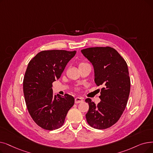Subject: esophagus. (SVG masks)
Returning <instances> with one entry per match:
<instances>
[{"mask_svg":"<svg viewBox=\"0 0 153 153\" xmlns=\"http://www.w3.org/2000/svg\"><path fill=\"white\" fill-rule=\"evenodd\" d=\"M83 101V99L82 97H77L75 98V103L76 104H79V103H81Z\"/></svg>","mask_w":153,"mask_h":153,"instance_id":"esophagus-1","label":"esophagus"}]
</instances>
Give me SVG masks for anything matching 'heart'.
<instances>
[{"mask_svg": "<svg viewBox=\"0 0 153 153\" xmlns=\"http://www.w3.org/2000/svg\"><path fill=\"white\" fill-rule=\"evenodd\" d=\"M87 64V63H85V62H81L79 63V66H81V65H84V64Z\"/></svg>", "mask_w": 153, "mask_h": 153, "instance_id": "obj_1", "label": "heart"}]
</instances>
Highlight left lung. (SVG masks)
Instances as JSON below:
<instances>
[{
  "label": "left lung",
  "mask_w": 153,
  "mask_h": 153,
  "mask_svg": "<svg viewBox=\"0 0 153 153\" xmlns=\"http://www.w3.org/2000/svg\"><path fill=\"white\" fill-rule=\"evenodd\" d=\"M94 66V81L101 86V101L96 105L90 98L85 99L89 108L85 114L88 124L97 129L109 128L116 124L127 105L131 81L128 65L114 48L96 47L81 51Z\"/></svg>",
  "instance_id": "8db88e82"
}]
</instances>
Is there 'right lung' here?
Returning a JSON list of instances; mask_svg holds the SVG:
<instances>
[{"label":"right lung","mask_w":153,"mask_h":153,"mask_svg":"<svg viewBox=\"0 0 153 153\" xmlns=\"http://www.w3.org/2000/svg\"><path fill=\"white\" fill-rule=\"evenodd\" d=\"M76 53V51H42L29 62L23 80L25 101L33 120L44 129L60 128L74 104V97L68 94L56 97L52 88Z\"/></svg>","instance_id":"obj_1"}]
</instances>
